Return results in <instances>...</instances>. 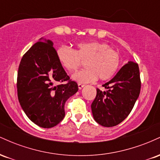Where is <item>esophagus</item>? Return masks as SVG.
<instances>
[{
	"mask_svg": "<svg viewBox=\"0 0 160 160\" xmlns=\"http://www.w3.org/2000/svg\"><path fill=\"white\" fill-rule=\"evenodd\" d=\"M84 86H85V85H84V84L80 83V82H79V83H78V88H79V89H82V88H83Z\"/></svg>",
	"mask_w": 160,
	"mask_h": 160,
	"instance_id": "esophagus-1",
	"label": "esophagus"
}]
</instances>
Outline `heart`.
I'll return each instance as SVG.
<instances>
[{"label": "heart", "instance_id": "b5f03b06", "mask_svg": "<svg viewBox=\"0 0 160 160\" xmlns=\"http://www.w3.org/2000/svg\"><path fill=\"white\" fill-rule=\"evenodd\" d=\"M57 57L61 65L68 71H75L86 61V69L73 75L80 82H90L99 78L101 80L112 78L120 67V56L105 43L98 41L80 43L76 49L62 46L57 49Z\"/></svg>", "mask_w": 160, "mask_h": 160}]
</instances>
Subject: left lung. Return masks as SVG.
<instances>
[{"instance_id": "1", "label": "left lung", "mask_w": 160, "mask_h": 160, "mask_svg": "<svg viewBox=\"0 0 160 160\" xmlns=\"http://www.w3.org/2000/svg\"><path fill=\"white\" fill-rule=\"evenodd\" d=\"M141 83L138 65L128 62L114 78L104 84L107 91L97 88L96 96L91 105L95 120L104 127H112L122 122L138 98Z\"/></svg>"}]
</instances>
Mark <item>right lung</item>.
<instances>
[{"instance_id":"1","label":"right lung","mask_w":160,"mask_h":160,"mask_svg":"<svg viewBox=\"0 0 160 160\" xmlns=\"http://www.w3.org/2000/svg\"><path fill=\"white\" fill-rule=\"evenodd\" d=\"M52 44L49 40L38 41L24 54L16 82L25 114L34 123L47 128L63 120L66 101L78 91V83L65 72Z\"/></svg>"}]
</instances>
